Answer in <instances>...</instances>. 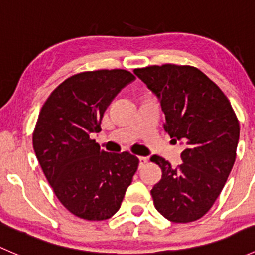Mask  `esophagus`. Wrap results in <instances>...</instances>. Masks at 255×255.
<instances>
[{
  "label": "esophagus",
  "instance_id": "esophagus-1",
  "mask_svg": "<svg viewBox=\"0 0 255 255\" xmlns=\"http://www.w3.org/2000/svg\"><path fill=\"white\" fill-rule=\"evenodd\" d=\"M138 159H139V164H140V165H143V164H145L146 161H148V159H146L145 156H138Z\"/></svg>",
  "mask_w": 255,
  "mask_h": 255
}]
</instances>
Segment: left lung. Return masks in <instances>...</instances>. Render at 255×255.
<instances>
[{"mask_svg": "<svg viewBox=\"0 0 255 255\" xmlns=\"http://www.w3.org/2000/svg\"><path fill=\"white\" fill-rule=\"evenodd\" d=\"M134 74L160 100L171 142L185 145L177 168L151 156L161 169V179L150 191L154 206L170 222H194L210 211L230 176L237 155L238 118L222 90L195 66L150 65L134 69Z\"/></svg>", "mask_w": 255, "mask_h": 255, "instance_id": "obj_1", "label": "left lung"}]
</instances>
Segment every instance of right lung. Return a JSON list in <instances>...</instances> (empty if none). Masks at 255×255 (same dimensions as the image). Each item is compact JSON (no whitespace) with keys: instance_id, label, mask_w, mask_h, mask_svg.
Returning a JSON list of instances; mask_svg holds the SVG:
<instances>
[{"instance_id":"obj_1","label":"right lung","mask_w":255,"mask_h":255,"mask_svg":"<svg viewBox=\"0 0 255 255\" xmlns=\"http://www.w3.org/2000/svg\"><path fill=\"white\" fill-rule=\"evenodd\" d=\"M134 79L123 69L75 74L49 95L38 116L32 140L40 168L63 206L82 220L111 218L137 171V156L107 153L91 139L105 110Z\"/></svg>"}]
</instances>
